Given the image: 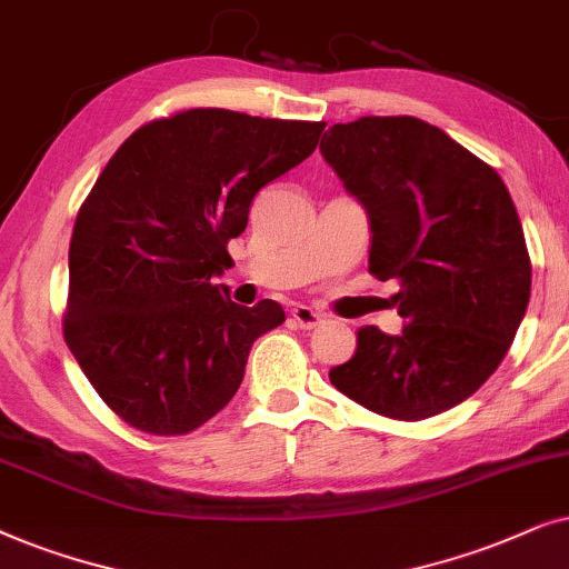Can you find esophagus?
<instances>
[{
	"label": "esophagus",
	"mask_w": 569,
	"mask_h": 569,
	"mask_svg": "<svg viewBox=\"0 0 569 569\" xmlns=\"http://www.w3.org/2000/svg\"><path fill=\"white\" fill-rule=\"evenodd\" d=\"M291 317H293V322H297L299 328H305V330H312V328H317V325H320V322H325V315L315 312L312 307H305V305L293 307V309H291Z\"/></svg>",
	"instance_id": "esophagus-1"
}]
</instances>
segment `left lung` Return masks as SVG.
Listing matches in <instances>:
<instances>
[{"mask_svg":"<svg viewBox=\"0 0 569 569\" xmlns=\"http://www.w3.org/2000/svg\"><path fill=\"white\" fill-rule=\"evenodd\" d=\"M320 150L367 210L369 272L398 278L406 320L398 336L359 328L330 382L398 421L463 403L510 351L531 299V257L505 181L416 117L332 124Z\"/></svg>","mask_w":569,"mask_h":569,"instance_id":"obj_1","label":"left lung"}]
</instances>
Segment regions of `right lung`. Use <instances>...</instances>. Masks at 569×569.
Returning a JSON list of instances; mask_svg holds the SVG:
<instances>
[{"label":"right lung","instance_id":"right-lung-1","mask_svg":"<svg viewBox=\"0 0 569 569\" xmlns=\"http://www.w3.org/2000/svg\"><path fill=\"white\" fill-rule=\"evenodd\" d=\"M325 121L184 109L134 130L80 206L64 340L130 427L179 437L237 396L249 348L286 320L213 278L254 194L315 153Z\"/></svg>","mask_w":569,"mask_h":569}]
</instances>
